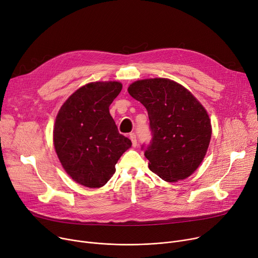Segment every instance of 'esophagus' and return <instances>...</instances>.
I'll use <instances>...</instances> for the list:
<instances>
[{
	"label": "esophagus",
	"mask_w": 258,
	"mask_h": 258,
	"mask_svg": "<svg viewBox=\"0 0 258 258\" xmlns=\"http://www.w3.org/2000/svg\"><path fill=\"white\" fill-rule=\"evenodd\" d=\"M129 138H130L131 142H132V146L135 148V147L137 146V140H136L135 133H130V134H129Z\"/></svg>",
	"instance_id": "34e87169"
}]
</instances>
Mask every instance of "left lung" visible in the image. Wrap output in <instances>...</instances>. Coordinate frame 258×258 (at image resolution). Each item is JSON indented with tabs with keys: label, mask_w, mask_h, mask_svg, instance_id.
Returning a JSON list of instances; mask_svg holds the SVG:
<instances>
[{
	"label": "left lung",
	"mask_w": 258,
	"mask_h": 258,
	"mask_svg": "<svg viewBox=\"0 0 258 258\" xmlns=\"http://www.w3.org/2000/svg\"><path fill=\"white\" fill-rule=\"evenodd\" d=\"M128 92L148 110L152 141L142 149L149 168L166 182L191 175L203 162L212 135L205 107L187 89L167 78L137 81Z\"/></svg>",
	"instance_id": "obj_1"
}]
</instances>
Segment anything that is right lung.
Wrapping results in <instances>:
<instances>
[{"label":"right lung","instance_id":"right-lung-1","mask_svg":"<svg viewBox=\"0 0 258 258\" xmlns=\"http://www.w3.org/2000/svg\"><path fill=\"white\" fill-rule=\"evenodd\" d=\"M122 91L118 82H96L75 91L55 118L53 145L72 179L89 188L104 186L131 141L117 131L109 105Z\"/></svg>","mask_w":258,"mask_h":258}]
</instances>
